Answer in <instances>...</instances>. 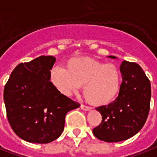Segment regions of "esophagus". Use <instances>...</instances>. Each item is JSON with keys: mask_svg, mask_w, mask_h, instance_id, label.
<instances>
[{"mask_svg": "<svg viewBox=\"0 0 157 157\" xmlns=\"http://www.w3.org/2000/svg\"><path fill=\"white\" fill-rule=\"evenodd\" d=\"M81 108H82L83 111H90V110H91V107H89V106H87V105H81Z\"/></svg>", "mask_w": 157, "mask_h": 157, "instance_id": "1", "label": "esophagus"}]
</instances>
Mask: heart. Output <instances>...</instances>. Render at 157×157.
<instances>
[{
	"label": "heart",
	"mask_w": 157,
	"mask_h": 157,
	"mask_svg": "<svg viewBox=\"0 0 157 157\" xmlns=\"http://www.w3.org/2000/svg\"><path fill=\"white\" fill-rule=\"evenodd\" d=\"M50 82L61 94L69 96L83 85V94L91 104L104 105L115 100L119 92L121 74L112 63L90 58H71L64 68L53 67Z\"/></svg>",
	"instance_id": "1"
}]
</instances>
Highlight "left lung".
Here are the masks:
<instances>
[{"instance_id": "obj_1", "label": "left lung", "mask_w": 157, "mask_h": 157, "mask_svg": "<svg viewBox=\"0 0 157 157\" xmlns=\"http://www.w3.org/2000/svg\"><path fill=\"white\" fill-rule=\"evenodd\" d=\"M108 57L117 59L114 56ZM122 83L118 97L107 105L96 110L101 113L102 121L93 133L107 143L129 139L139 132L149 114L151 98L150 80L136 63L124 61L120 65Z\"/></svg>"}]
</instances>
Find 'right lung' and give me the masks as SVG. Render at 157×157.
Returning a JSON list of instances; mask_svg holds the SVG:
<instances>
[{"instance_id":"obj_1","label":"right lung","mask_w":157,"mask_h":157,"mask_svg":"<svg viewBox=\"0 0 157 157\" xmlns=\"http://www.w3.org/2000/svg\"><path fill=\"white\" fill-rule=\"evenodd\" d=\"M56 62L52 56H40L21 63L13 70L4 87L8 122L21 139L48 144L63 132L65 116L80 104L62 94L50 82Z\"/></svg>"}]
</instances>
